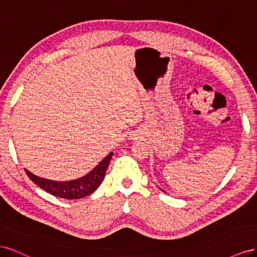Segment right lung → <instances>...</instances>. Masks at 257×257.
Masks as SVG:
<instances>
[{
    "instance_id": "obj_1",
    "label": "right lung",
    "mask_w": 257,
    "mask_h": 257,
    "mask_svg": "<svg viewBox=\"0 0 257 257\" xmlns=\"http://www.w3.org/2000/svg\"><path fill=\"white\" fill-rule=\"evenodd\" d=\"M112 156L113 153H109L101 163H99L98 166H96L93 170L86 174L85 177L68 182H56L42 179L40 177H36V175L32 174L28 170H26V173L36 185L46 190L47 193L51 195L65 198V199H79V198H84L92 194L99 187L102 180L104 178Z\"/></svg>"
}]
</instances>
